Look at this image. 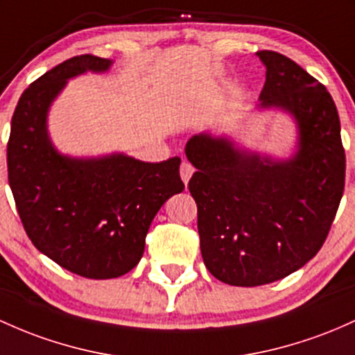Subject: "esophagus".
<instances>
[{
	"mask_svg": "<svg viewBox=\"0 0 355 355\" xmlns=\"http://www.w3.org/2000/svg\"><path fill=\"white\" fill-rule=\"evenodd\" d=\"M192 173H193L192 163L187 162V159H184V162H182V165H180V177H182V180H184V184H189V180H190V177H192Z\"/></svg>",
	"mask_w": 355,
	"mask_h": 355,
	"instance_id": "esophagus-1",
	"label": "esophagus"
}]
</instances>
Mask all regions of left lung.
I'll return each mask as SVG.
<instances>
[{
	"label": "left lung",
	"mask_w": 355,
	"mask_h": 355,
	"mask_svg": "<svg viewBox=\"0 0 355 355\" xmlns=\"http://www.w3.org/2000/svg\"><path fill=\"white\" fill-rule=\"evenodd\" d=\"M261 106L290 111L300 126L293 159L271 162L234 150L225 139L193 136L185 146L197 171L200 251L207 270L234 286H259L300 270L329 236L345 185L340 121L325 85L272 50Z\"/></svg>",
	"instance_id": "left-lung-1"
}]
</instances>
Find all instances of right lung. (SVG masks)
<instances>
[{
	"mask_svg": "<svg viewBox=\"0 0 355 355\" xmlns=\"http://www.w3.org/2000/svg\"><path fill=\"white\" fill-rule=\"evenodd\" d=\"M109 65L85 53L38 77L15 107L6 146L8 182L26 236L58 266L92 279L133 270L153 217L185 187L178 157L162 163L124 155L72 159L50 145L46 111L65 80Z\"/></svg>",
	"mask_w": 355,
	"mask_h": 355,
	"instance_id": "right-lung-1",
	"label": "right lung"
}]
</instances>
